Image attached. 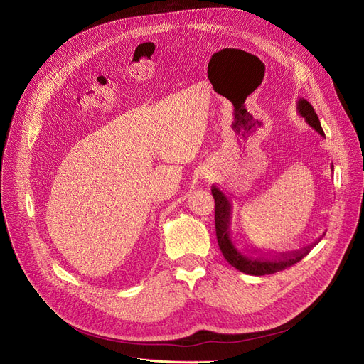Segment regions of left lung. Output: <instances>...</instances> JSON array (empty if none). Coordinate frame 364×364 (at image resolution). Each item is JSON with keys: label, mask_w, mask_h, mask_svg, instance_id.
<instances>
[{"label": "left lung", "mask_w": 364, "mask_h": 364, "mask_svg": "<svg viewBox=\"0 0 364 364\" xmlns=\"http://www.w3.org/2000/svg\"><path fill=\"white\" fill-rule=\"evenodd\" d=\"M296 110L301 117L305 119L311 128H314L321 137H324V132L321 129L320 121L317 113L314 112L313 106L305 100L298 99ZM333 169V165H332ZM213 196L215 199V230H217V240L220 245V250L227 259L228 264H232L235 269L242 273L252 274V276H264V274H273L282 272L288 267L301 261L305 255L310 252V247H305L304 251L292 252L289 255H280V257H270L247 252L243 247L236 243V239L232 233V203L227 199V196L221 192L217 186H213Z\"/></svg>", "instance_id": "8db88e82"}]
</instances>
